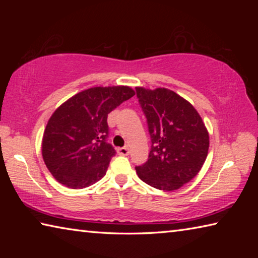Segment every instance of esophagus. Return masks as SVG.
Returning <instances> with one entry per match:
<instances>
[{
    "label": "esophagus",
    "mask_w": 258,
    "mask_h": 258,
    "mask_svg": "<svg viewBox=\"0 0 258 258\" xmlns=\"http://www.w3.org/2000/svg\"><path fill=\"white\" fill-rule=\"evenodd\" d=\"M117 152H118V155H121V156H127L130 154V149L127 147H123V148H118L117 149Z\"/></svg>",
    "instance_id": "esophagus-1"
}]
</instances>
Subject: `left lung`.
<instances>
[{
	"instance_id": "8db88e82",
	"label": "left lung",
	"mask_w": 258,
	"mask_h": 258,
	"mask_svg": "<svg viewBox=\"0 0 258 258\" xmlns=\"http://www.w3.org/2000/svg\"><path fill=\"white\" fill-rule=\"evenodd\" d=\"M147 117L151 150L138 176L158 190L173 191L190 182L207 158L209 134L202 117L181 95L165 87H135Z\"/></svg>"
}]
</instances>
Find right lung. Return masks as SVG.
I'll use <instances>...</instances> for the list:
<instances>
[{
  "mask_svg": "<svg viewBox=\"0 0 258 258\" xmlns=\"http://www.w3.org/2000/svg\"><path fill=\"white\" fill-rule=\"evenodd\" d=\"M134 94L130 86H95L56 108L42 140L43 160L56 181L83 189L106 175L116 154L106 141L108 113Z\"/></svg>",
  "mask_w": 258,
  "mask_h": 258,
  "instance_id": "add662e5",
  "label": "right lung"
}]
</instances>
